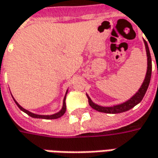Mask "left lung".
Here are the masks:
<instances>
[{"instance_id": "left-lung-1", "label": "left lung", "mask_w": 158, "mask_h": 158, "mask_svg": "<svg viewBox=\"0 0 158 158\" xmlns=\"http://www.w3.org/2000/svg\"><path fill=\"white\" fill-rule=\"evenodd\" d=\"M144 44H145L147 57H148V70H147V73H146V77H145L143 83L142 85L141 88L138 90V92L128 101L124 102L123 104H120V105L114 106H101L99 105H96L95 103H94L93 101H91V99L87 95L88 102H89V105L92 108H94V109H95V110L99 112L106 113V114H119V113L128 111V110L131 109L132 107H134L135 105H137L138 103H140L142 101L143 98L146 94V91L149 87L150 78H151V71H152V64H151V56H150V49H149L147 42L144 41Z\"/></svg>"}]
</instances>
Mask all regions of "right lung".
Instances as JSON below:
<instances>
[{
    "label": "right lung",
    "mask_w": 158,
    "mask_h": 158,
    "mask_svg": "<svg viewBox=\"0 0 158 158\" xmlns=\"http://www.w3.org/2000/svg\"><path fill=\"white\" fill-rule=\"evenodd\" d=\"M15 101V100H14ZM15 104L17 105V106L19 107L20 109L22 110V111H23L24 113H26L28 115H30V116L33 117V118H39V119H47V120H52V119H57V118H59V117H61L62 115H64V114L65 113V110H66V105H65V97H64V102H63V107L62 109L60 110V111L57 113V114H52V115H39V114H32V113H30L28 110H26L24 108H23L22 106H20L19 104L16 102V101H15Z\"/></svg>",
    "instance_id": "obj_1"
}]
</instances>
